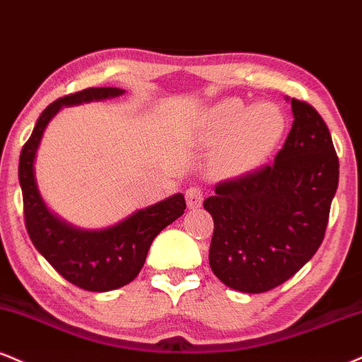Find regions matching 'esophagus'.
I'll use <instances>...</instances> for the list:
<instances>
[{
    "label": "esophagus",
    "instance_id": "esophagus-1",
    "mask_svg": "<svg viewBox=\"0 0 362 362\" xmlns=\"http://www.w3.org/2000/svg\"><path fill=\"white\" fill-rule=\"evenodd\" d=\"M185 200H187V206L189 209H197L202 206V200H204V190L200 187H190L187 189L185 192Z\"/></svg>",
    "mask_w": 362,
    "mask_h": 362
}]
</instances>
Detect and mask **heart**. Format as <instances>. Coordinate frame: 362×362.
<instances>
[{"mask_svg":"<svg viewBox=\"0 0 362 362\" xmlns=\"http://www.w3.org/2000/svg\"><path fill=\"white\" fill-rule=\"evenodd\" d=\"M285 128L281 107L269 101L247 106L241 99H223L200 117L202 138L221 143L217 158L234 173L259 167L280 143Z\"/></svg>","mask_w":362,"mask_h":362,"instance_id":"1","label":"heart"}]
</instances>
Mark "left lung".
<instances>
[{
	"label": "left lung",
	"mask_w": 362,
	"mask_h": 362,
	"mask_svg": "<svg viewBox=\"0 0 362 362\" xmlns=\"http://www.w3.org/2000/svg\"><path fill=\"white\" fill-rule=\"evenodd\" d=\"M293 124L272 165L219 182L204 209L214 219L209 264L229 288L263 293L315 255L339 185V158L315 107L291 99Z\"/></svg>",
	"instance_id": "left-lung-1"
}]
</instances>
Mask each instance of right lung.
Segmentation results:
<instances>
[{
    "instance_id": "add662e5",
    "label": "right lung",
    "mask_w": 362,
    "mask_h": 362,
    "mask_svg": "<svg viewBox=\"0 0 362 362\" xmlns=\"http://www.w3.org/2000/svg\"><path fill=\"white\" fill-rule=\"evenodd\" d=\"M123 93L117 87H89L59 98L43 110L20 155L18 178L28 236L59 275L87 291H110L133 281L145 264L153 239L185 211L184 195L175 194L110 229L81 230L57 219L43 204L33 162L49 121L62 106L101 101Z\"/></svg>"
}]
</instances>
